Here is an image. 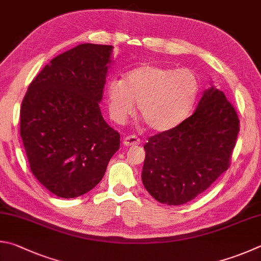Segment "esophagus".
Segmentation results:
<instances>
[{
  "label": "esophagus",
  "instance_id": "1",
  "mask_svg": "<svg viewBox=\"0 0 261 261\" xmlns=\"http://www.w3.org/2000/svg\"><path fill=\"white\" fill-rule=\"evenodd\" d=\"M140 139L137 138L136 136H126L124 139H123V145L124 146H134V145H139Z\"/></svg>",
  "mask_w": 261,
  "mask_h": 261
}]
</instances>
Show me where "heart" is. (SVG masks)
Returning <instances> with one entry per match:
<instances>
[{"label": "heart", "instance_id": "obj_1", "mask_svg": "<svg viewBox=\"0 0 261 261\" xmlns=\"http://www.w3.org/2000/svg\"><path fill=\"white\" fill-rule=\"evenodd\" d=\"M200 81L191 69L145 65L130 70L123 81L112 80L106 88L110 115L124 123L138 103L140 116L151 130L169 131L179 125L195 103Z\"/></svg>", "mask_w": 261, "mask_h": 261}]
</instances>
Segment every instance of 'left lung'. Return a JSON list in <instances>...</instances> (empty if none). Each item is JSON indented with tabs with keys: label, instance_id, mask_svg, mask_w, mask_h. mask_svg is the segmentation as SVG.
I'll return each instance as SVG.
<instances>
[{
	"label": "left lung",
	"instance_id": "left-lung-1",
	"mask_svg": "<svg viewBox=\"0 0 261 261\" xmlns=\"http://www.w3.org/2000/svg\"><path fill=\"white\" fill-rule=\"evenodd\" d=\"M239 131V116L224 92L205 90L193 115L144 146L147 192L168 205L194 200L228 169Z\"/></svg>",
	"mask_w": 261,
	"mask_h": 261
}]
</instances>
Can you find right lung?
I'll use <instances>...</instances> for the list:
<instances>
[{"label":"right lung","mask_w":261,"mask_h":261,"mask_svg":"<svg viewBox=\"0 0 261 261\" xmlns=\"http://www.w3.org/2000/svg\"><path fill=\"white\" fill-rule=\"evenodd\" d=\"M113 45L84 43L52 59L28 87L20 137L32 173L55 195L74 198L100 182L120 134L99 102Z\"/></svg>","instance_id":"obj_1"}]
</instances>
